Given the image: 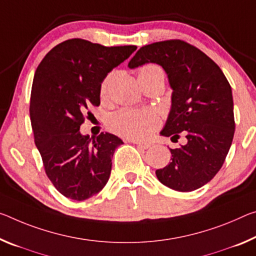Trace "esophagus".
<instances>
[{
	"instance_id": "34e87169",
	"label": "esophagus",
	"mask_w": 256,
	"mask_h": 256,
	"mask_svg": "<svg viewBox=\"0 0 256 256\" xmlns=\"http://www.w3.org/2000/svg\"><path fill=\"white\" fill-rule=\"evenodd\" d=\"M132 142L136 144V146H139V147H141V148H144V149H148V148L152 147V144H148V142H141V141H136V140L132 141Z\"/></svg>"
}]
</instances>
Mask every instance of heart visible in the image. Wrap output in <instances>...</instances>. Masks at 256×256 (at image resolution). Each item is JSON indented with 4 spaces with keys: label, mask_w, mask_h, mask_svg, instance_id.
<instances>
[{
    "label": "heart",
    "mask_w": 256,
    "mask_h": 256,
    "mask_svg": "<svg viewBox=\"0 0 256 256\" xmlns=\"http://www.w3.org/2000/svg\"><path fill=\"white\" fill-rule=\"evenodd\" d=\"M139 78L156 80L165 78L164 70L154 64H146L139 70ZM110 76L102 80L100 94L102 98L107 96ZM160 120L155 112L139 109H120L108 118V126L114 133L132 140H144L160 128Z\"/></svg>",
    "instance_id": "obj_1"
}]
</instances>
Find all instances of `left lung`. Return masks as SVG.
I'll list each match as a JSON object with an SVG mask.
<instances>
[{"label": "left lung", "instance_id": "8db88e82", "mask_svg": "<svg viewBox=\"0 0 256 256\" xmlns=\"http://www.w3.org/2000/svg\"><path fill=\"white\" fill-rule=\"evenodd\" d=\"M164 68L172 88V106L160 134L186 144L170 149L168 165L157 170L162 184L178 192H192L220 171L234 134L231 86L220 67L200 48L181 40L140 48L130 60L134 70L144 64Z\"/></svg>", "mask_w": 256, "mask_h": 256}]
</instances>
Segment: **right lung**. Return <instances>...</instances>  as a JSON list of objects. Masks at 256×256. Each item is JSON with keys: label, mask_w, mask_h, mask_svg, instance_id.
<instances>
[{"label": "right lung", "mask_w": 256, "mask_h": 256, "mask_svg": "<svg viewBox=\"0 0 256 256\" xmlns=\"http://www.w3.org/2000/svg\"><path fill=\"white\" fill-rule=\"evenodd\" d=\"M136 50L72 38L48 52L35 72L30 106L34 141L48 178L64 197L85 200L108 182L112 155L123 141L110 133L82 136L80 128L88 107L100 104L108 72Z\"/></svg>", "instance_id": "add662e5"}]
</instances>
